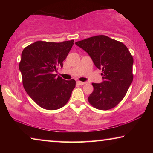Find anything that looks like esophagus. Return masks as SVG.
<instances>
[{"label": "esophagus", "mask_w": 153, "mask_h": 153, "mask_svg": "<svg viewBox=\"0 0 153 153\" xmlns=\"http://www.w3.org/2000/svg\"><path fill=\"white\" fill-rule=\"evenodd\" d=\"M77 84H79V85H84V84H86V82H80V81H77Z\"/></svg>", "instance_id": "34e87169"}]
</instances>
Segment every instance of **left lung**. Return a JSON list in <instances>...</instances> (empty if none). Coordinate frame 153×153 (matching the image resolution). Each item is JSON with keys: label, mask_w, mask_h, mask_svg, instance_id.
Here are the masks:
<instances>
[{"label": "left lung", "mask_w": 153, "mask_h": 153, "mask_svg": "<svg viewBox=\"0 0 153 153\" xmlns=\"http://www.w3.org/2000/svg\"><path fill=\"white\" fill-rule=\"evenodd\" d=\"M76 45L88 54L98 69H102V82L92 84L94 90L88 98L89 102L99 110L116 107L133 81L134 59L128 48L104 35L78 41Z\"/></svg>", "instance_id": "left-lung-1"}]
</instances>
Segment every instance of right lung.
I'll return each instance as SVG.
<instances>
[{
	"mask_svg": "<svg viewBox=\"0 0 153 153\" xmlns=\"http://www.w3.org/2000/svg\"><path fill=\"white\" fill-rule=\"evenodd\" d=\"M74 40L48 42L37 41L25 47L19 65L23 85L36 104L47 110L63 107L76 87L74 79L65 80L56 76L58 66L63 67L74 45Z\"/></svg>",
	"mask_w": 153,
	"mask_h": 153,
	"instance_id": "1",
	"label": "right lung"
}]
</instances>
